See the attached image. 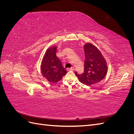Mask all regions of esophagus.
Masks as SVG:
<instances>
[{"instance_id": "obj_1", "label": "esophagus", "mask_w": 134, "mask_h": 134, "mask_svg": "<svg viewBox=\"0 0 134 134\" xmlns=\"http://www.w3.org/2000/svg\"><path fill=\"white\" fill-rule=\"evenodd\" d=\"M66 70L67 71H73V70H74V67H71V68H68V69H66Z\"/></svg>"}]
</instances>
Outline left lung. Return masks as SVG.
<instances>
[{"mask_svg": "<svg viewBox=\"0 0 134 134\" xmlns=\"http://www.w3.org/2000/svg\"><path fill=\"white\" fill-rule=\"evenodd\" d=\"M84 71L81 74L76 71L75 74L80 82L90 86L98 83L104 78L107 72V66L103 56L96 46L87 43L84 45Z\"/></svg>", "mask_w": 134, "mask_h": 134, "instance_id": "left-lung-1", "label": "left lung"}]
</instances>
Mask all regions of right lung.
I'll return each mask as SVG.
<instances>
[{"label":"right lung","mask_w":134,"mask_h":134,"mask_svg":"<svg viewBox=\"0 0 134 134\" xmlns=\"http://www.w3.org/2000/svg\"><path fill=\"white\" fill-rule=\"evenodd\" d=\"M56 47L48 48L42 61L41 73L48 82L55 83L62 79L67 73L60 60L56 57Z\"/></svg>","instance_id":"add662e5"}]
</instances>
